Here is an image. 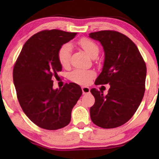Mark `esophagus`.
<instances>
[{
    "instance_id": "34e87169",
    "label": "esophagus",
    "mask_w": 159,
    "mask_h": 159,
    "mask_svg": "<svg viewBox=\"0 0 159 159\" xmlns=\"http://www.w3.org/2000/svg\"><path fill=\"white\" fill-rule=\"evenodd\" d=\"M82 92H83V94H88L90 93V89L88 87H82Z\"/></svg>"
}]
</instances>
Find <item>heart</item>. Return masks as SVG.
I'll use <instances>...</instances> for the list:
<instances>
[{
    "instance_id": "obj_1",
    "label": "heart",
    "mask_w": 159,
    "mask_h": 159,
    "mask_svg": "<svg viewBox=\"0 0 159 159\" xmlns=\"http://www.w3.org/2000/svg\"><path fill=\"white\" fill-rule=\"evenodd\" d=\"M78 44L84 52L91 57H97L99 49L98 45L92 40L83 38L78 41ZM72 52V45L69 43H66L60 48L58 51V60L63 66H67L69 65ZM95 76V72L91 70H83V69H75L71 72L70 78L75 83L87 84L90 83V80Z\"/></svg>"
}]
</instances>
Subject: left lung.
Instances as JSON below:
<instances>
[{
    "mask_svg": "<svg viewBox=\"0 0 159 159\" xmlns=\"http://www.w3.org/2000/svg\"><path fill=\"white\" fill-rule=\"evenodd\" d=\"M89 37L99 42L105 52L102 70L95 84L110 85L107 95L91 89L95 98L91 120L103 129L116 128L132 117L143 99L147 66L135 44L124 34L101 30L90 33Z\"/></svg>",
    "mask_w": 159,
    "mask_h": 159,
    "instance_id": "left-lung-1",
    "label": "left lung"
}]
</instances>
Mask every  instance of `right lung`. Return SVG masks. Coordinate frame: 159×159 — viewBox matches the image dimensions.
<instances>
[{
  "mask_svg": "<svg viewBox=\"0 0 159 159\" xmlns=\"http://www.w3.org/2000/svg\"><path fill=\"white\" fill-rule=\"evenodd\" d=\"M77 33L43 30L24 45L13 69V83L18 100L26 116L36 125L57 130L70 123L73 107L82 90L77 84L53 88L54 75L61 72L58 51Z\"/></svg>",
  "mask_w": 159,
  "mask_h": 159,
  "instance_id": "right-lung-1",
  "label": "right lung"
}]
</instances>
